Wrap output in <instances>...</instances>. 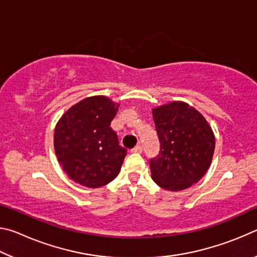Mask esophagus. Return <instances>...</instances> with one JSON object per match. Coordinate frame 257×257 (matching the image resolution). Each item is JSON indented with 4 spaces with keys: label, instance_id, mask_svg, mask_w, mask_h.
Segmentation results:
<instances>
[{
    "label": "esophagus",
    "instance_id": "1",
    "mask_svg": "<svg viewBox=\"0 0 257 257\" xmlns=\"http://www.w3.org/2000/svg\"><path fill=\"white\" fill-rule=\"evenodd\" d=\"M130 151H132V153H142L143 147L141 145H137V146H135L134 149H132Z\"/></svg>",
    "mask_w": 257,
    "mask_h": 257
}]
</instances>
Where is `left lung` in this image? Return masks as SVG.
Returning <instances> with one entry per match:
<instances>
[{
  "label": "left lung",
  "mask_w": 257,
  "mask_h": 257,
  "mask_svg": "<svg viewBox=\"0 0 257 257\" xmlns=\"http://www.w3.org/2000/svg\"><path fill=\"white\" fill-rule=\"evenodd\" d=\"M159 154L150 160L152 179L178 191L201 179L210 168L215 139L204 116L182 102L153 108Z\"/></svg>",
  "instance_id": "obj_1"
}]
</instances>
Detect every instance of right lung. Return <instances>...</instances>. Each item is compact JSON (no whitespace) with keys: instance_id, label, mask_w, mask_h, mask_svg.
<instances>
[{"instance_id":"obj_1","label":"right lung","mask_w":257,"mask_h":257,"mask_svg":"<svg viewBox=\"0 0 257 257\" xmlns=\"http://www.w3.org/2000/svg\"><path fill=\"white\" fill-rule=\"evenodd\" d=\"M118 108L107 97H88L69 108L56 124L55 153L73 181L98 188L118 176L127 155L110 127Z\"/></svg>"}]
</instances>
